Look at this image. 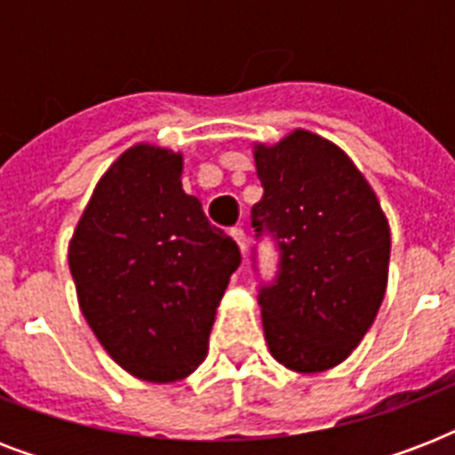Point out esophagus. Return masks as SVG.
Returning <instances> with one entry per match:
<instances>
[{"instance_id":"1","label":"esophagus","mask_w":455,"mask_h":455,"mask_svg":"<svg viewBox=\"0 0 455 455\" xmlns=\"http://www.w3.org/2000/svg\"><path fill=\"white\" fill-rule=\"evenodd\" d=\"M231 235H234V241L238 243L241 255L245 257V252H248V238H245V231H243V228H234V231H231Z\"/></svg>"}]
</instances>
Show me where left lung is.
<instances>
[{
	"instance_id": "obj_1",
	"label": "left lung",
	"mask_w": 455,
	"mask_h": 455,
	"mask_svg": "<svg viewBox=\"0 0 455 455\" xmlns=\"http://www.w3.org/2000/svg\"><path fill=\"white\" fill-rule=\"evenodd\" d=\"M255 167L264 196L252 227L281 252L278 278L259 291L264 338L278 363L321 373L342 363L378 316L387 217L349 156L309 130L255 144Z\"/></svg>"
}]
</instances>
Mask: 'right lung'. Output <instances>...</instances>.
Returning <instances> with one entry per match:
<instances>
[{"mask_svg":"<svg viewBox=\"0 0 455 455\" xmlns=\"http://www.w3.org/2000/svg\"><path fill=\"white\" fill-rule=\"evenodd\" d=\"M184 157L137 144L99 179L70 245L77 302L103 349L139 380L191 375L228 278L241 264L231 235L181 188Z\"/></svg>","mask_w":455,"mask_h":455,"instance_id":"1","label":"right lung"}]
</instances>
